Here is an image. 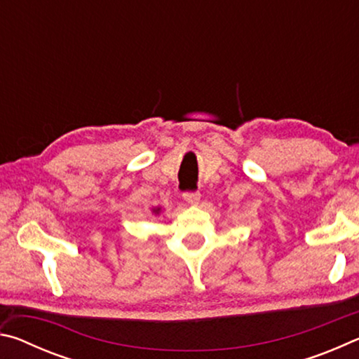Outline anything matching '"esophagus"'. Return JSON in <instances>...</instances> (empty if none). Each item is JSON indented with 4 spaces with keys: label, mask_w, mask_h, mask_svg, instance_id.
<instances>
[{
    "label": "esophagus",
    "mask_w": 359,
    "mask_h": 359,
    "mask_svg": "<svg viewBox=\"0 0 359 359\" xmlns=\"http://www.w3.org/2000/svg\"><path fill=\"white\" fill-rule=\"evenodd\" d=\"M184 199L191 205H196L199 203V199H201V194H199L198 191H187L184 193Z\"/></svg>",
    "instance_id": "34e87169"
}]
</instances>
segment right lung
<instances>
[{"instance_id": "right-lung-1", "label": "right lung", "mask_w": 359, "mask_h": 359, "mask_svg": "<svg viewBox=\"0 0 359 359\" xmlns=\"http://www.w3.org/2000/svg\"><path fill=\"white\" fill-rule=\"evenodd\" d=\"M154 212H155V214H158V212H160V208H156V209H154Z\"/></svg>"}]
</instances>
